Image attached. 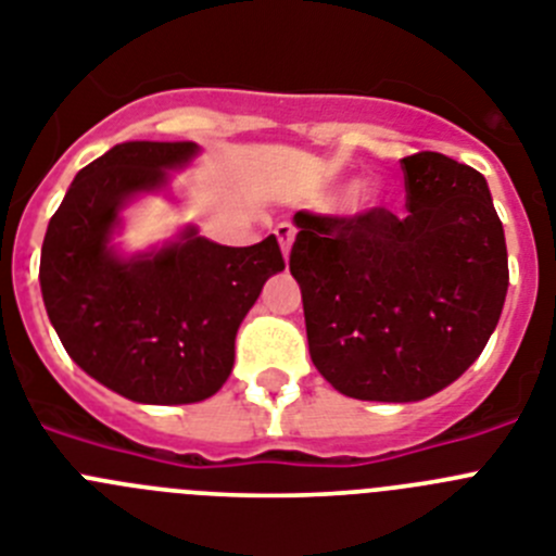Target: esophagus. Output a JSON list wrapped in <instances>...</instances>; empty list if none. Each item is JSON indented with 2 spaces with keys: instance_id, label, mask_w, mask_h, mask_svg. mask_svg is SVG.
I'll list each match as a JSON object with an SVG mask.
<instances>
[{
  "instance_id": "1",
  "label": "esophagus",
  "mask_w": 556,
  "mask_h": 556,
  "mask_svg": "<svg viewBox=\"0 0 556 556\" xmlns=\"http://www.w3.org/2000/svg\"><path fill=\"white\" fill-rule=\"evenodd\" d=\"M294 225L292 223H281V225H275V236H278V242H281V250L283 255H289V250H292V242H294Z\"/></svg>"
}]
</instances>
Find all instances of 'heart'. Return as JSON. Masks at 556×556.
Returning a JSON list of instances; mask_svg holds the SVG:
<instances>
[{"instance_id":"1","label":"heart","mask_w":556,"mask_h":556,"mask_svg":"<svg viewBox=\"0 0 556 556\" xmlns=\"http://www.w3.org/2000/svg\"><path fill=\"white\" fill-rule=\"evenodd\" d=\"M378 198H381V186L378 184H362L351 191V205L356 208H367V205H376Z\"/></svg>"}]
</instances>
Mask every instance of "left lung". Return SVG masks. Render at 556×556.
<instances>
[{"label":"left lung","mask_w":556,"mask_h":556,"mask_svg":"<svg viewBox=\"0 0 556 556\" xmlns=\"http://www.w3.org/2000/svg\"><path fill=\"white\" fill-rule=\"evenodd\" d=\"M406 217L298 211L289 269L301 283L308 353L358 401L434 395L488 345L509 287L507 242L488 180L443 152L401 161Z\"/></svg>","instance_id":"obj_1"}]
</instances>
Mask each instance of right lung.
Masks as SVG:
<instances>
[{
	"mask_svg": "<svg viewBox=\"0 0 556 556\" xmlns=\"http://www.w3.org/2000/svg\"><path fill=\"white\" fill-rule=\"evenodd\" d=\"M194 141H127L91 161L49 219L41 294L49 323L77 365L139 404H198L228 381L239 323L269 275L278 239L225 248L189 228L180 242L119 258L108 248L119 208L166 184Z\"/></svg>",
	"mask_w": 556,
	"mask_h": 556,
	"instance_id": "right-lung-1",
	"label": "right lung"
}]
</instances>
